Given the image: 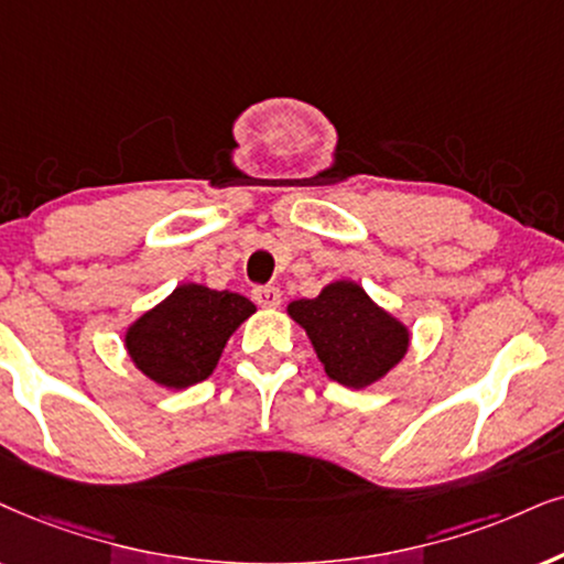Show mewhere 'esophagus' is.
Returning a JSON list of instances; mask_svg holds the SVG:
<instances>
[{"label": "esophagus", "instance_id": "34e87169", "mask_svg": "<svg viewBox=\"0 0 564 564\" xmlns=\"http://www.w3.org/2000/svg\"><path fill=\"white\" fill-rule=\"evenodd\" d=\"M252 299L260 306H268V310H273V306L281 304V291H278L275 286H254Z\"/></svg>", "mask_w": 564, "mask_h": 564}]
</instances>
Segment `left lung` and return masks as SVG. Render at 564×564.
Segmentation results:
<instances>
[{
    "label": "left lung",
    "instance_id": "obj_1",
    "mask_svg": "<svg viewBox=\"0 0 564 564\" xmlns=\"http://www.w3.org/2000/svg\"><path fill=\"white\" fill-rule=\"evenodd\" d=\"M289 315L310 335L327 377L346 388L380 380L409 348V330L351 281L330 283L317 299L291 302Z\"/></svg>",
    "mask_w": 564,
    "mask_h": 564
}]
</instances>
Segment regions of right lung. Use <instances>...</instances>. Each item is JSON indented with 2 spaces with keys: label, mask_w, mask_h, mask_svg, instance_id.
Returning <instances> with one entry per match:
<instances>
[{
  "label": "right lung",
  "mask_w": 564,
  "mask_h": 564,
  "mask_svg": "<svg viewBox=\"0 0 564 564\" xmlns=\"http://www.w3.org/2000/svg\"><path fill=\"white\" fill-rule=\"evenodd\" d=\"M252 312L247 296L184 283L127 330V351L151 380L189 388L216 369L229 335Z\"/></svg>",
  "instance_id": "1"
}]
</instances>
